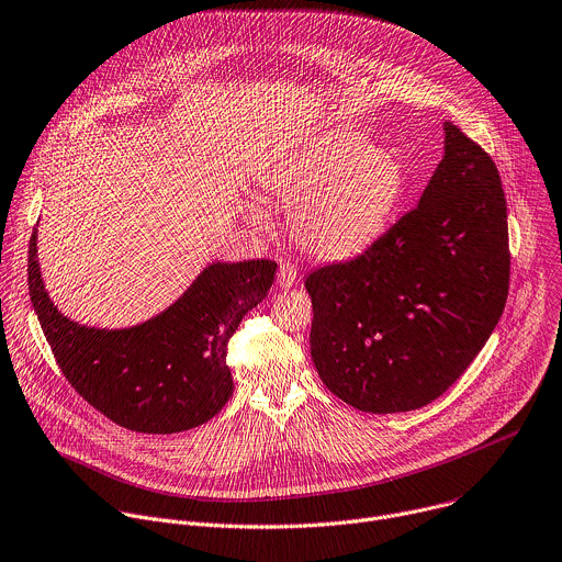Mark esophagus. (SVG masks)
<instances>
[{"label":"esophagus","mask_w":562,"mask_h":562,"mask_svg":"<svg viewBox=\"0 0 562 562\" xmlns=\"http://www.w3.org/2000/svg\"><path fill=\"white\" fill-rule=\"evenodd\" d=\"M299 281V270L294 263H281L279 266V277H277V285L279 288H292Z\"/></svg>","instance_id":"esophagus-1"}]
</instances>
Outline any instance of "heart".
I'll return each instance as SVG.
<instances>
[{"mask_svg":"<svg viewBox=\"0 0 562 562\" xmlns=\"http://www.w3.org/2000/svg\"><path fill=\"white\" fill-rule=\"evenodd\" d=\"M407 172L401 157L370 146L352 131L323 133L281 157L261 179L268 201L290 207L294 244L323 261L366 252L392 223L405 194ZM257 228L270 221L261 207L246 210Z\"/></svg>","mask_w":562,"mask_h":562,"instance_id":"b5f03b06","label":"heart"}]
</instances>
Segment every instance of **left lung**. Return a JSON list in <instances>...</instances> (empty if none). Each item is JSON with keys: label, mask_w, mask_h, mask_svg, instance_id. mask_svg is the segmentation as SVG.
<instances>
[{"label": "left lung", "mask_w": 562, "mask_h": 562, "mask_svg": "<svg viewBox=\"0 0 562 562\" xmlns=\"http://www.w3.org/2000/svg\"><path fill=\"white\" fill-rule=\"evenodd\" d=\"M414 210L363 255L307 274L310 355L325 387L370 414L438 398L487 344L507 301V203L492 157L445 122Z\"/></svg>", "instance_id": "1"}]
</instances>
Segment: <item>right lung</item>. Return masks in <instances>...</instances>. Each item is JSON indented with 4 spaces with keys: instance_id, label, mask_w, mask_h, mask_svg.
<instances>
[{
    "instance_id": "1",
    "label": "right lung",
    "mask_w": 562,
    "mask_h": 562,
    "mask_svg": "<svg viewBox=\"0 0 562 562\" xmlns=\"http://www.w3.org/2000/svg\"><path fill=\"white\" fill-rule=\"evenodd\" d=\"M277 263L214 261L157 316L122 329L90 327L50 301L29 246V290L46 341L81 398L126 429L177 434L203 425L233 396L228 341L274 283Z\"/></svg>"
}]
</instances>
